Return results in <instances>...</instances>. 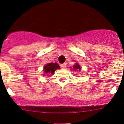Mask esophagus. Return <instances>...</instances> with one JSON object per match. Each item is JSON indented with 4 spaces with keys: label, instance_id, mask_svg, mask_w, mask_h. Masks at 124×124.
I'll return each instance as SVG.
<instances>
[{
    "label": "esophagus",
    "instance_id": "obj_1",
    "mask_svg": "<svg viewBox=\"0 0 124 124\" xmlns=\"http://www.w3.org/2000/svg\"><path fill=\"white\" fill-rule=\"evenodd\" d=\"M61 68H66V63H62V64L61 65Z\"/></svg>",
    "mask_w": 124,
    "mask_h": 124
}]
</instances>
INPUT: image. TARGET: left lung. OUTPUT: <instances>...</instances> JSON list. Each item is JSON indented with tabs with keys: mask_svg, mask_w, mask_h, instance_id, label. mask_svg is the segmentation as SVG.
I'll return each mask as SVG.
<instances>
[{
	"mask_svg": "<svg viewBox=\"0 0 124 124\" xmlns=\"http://www.w3.org/2000/svg\"><path fill=\"white\" fill-rule=\"evenodd\" d=\"M73 68H74V69L75 70H79V71H80L81 70V68H80V66H79V65L78 64V63H76V64L74 66H73Z\"/></svg>",
	"mask_w": 124,
	"mask_h": 124,
	"instance_id": "obj_1",
	"label": "left lung"
}]
</instances>
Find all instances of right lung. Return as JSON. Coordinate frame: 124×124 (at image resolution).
Returning a JSON list of instances; mask_svg holds the SVG:
<instances>
[{"label": "right lung", "mask_w": 124, "mask_h": 124, "mask_svg": "<svg viewBox=\"0 0 124 124\" xmlns=\"http://www.w3.org/2000/svg\"><path fill=\"white\" fill-rule=\"evenodd\" d=\"M57 69H60V66L57 63H50L46 65L44 67V71L45 74H53Z\"/></svg>", "instance_id": "right-lung-1"}]
</instances>
